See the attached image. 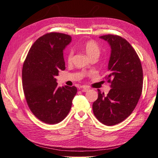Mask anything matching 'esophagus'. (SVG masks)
Instances as JSON below:
<instances>
[{
	"mask_svg": "<svg viewBox=\"0 0 158 158\" xmlns=\"http://www.w3.org/2000/svg\"><path fill=\"white\" fill-rule=\"evenodd\" d=\"M89 89L88 88H87V87H84V88H83V89H81V92H88Z\"/></svg>",
	"mask_w": 158,
	"mask_h": 158,
	"instance_id": "1",
	"label": "esophagus"
}]
</instances>
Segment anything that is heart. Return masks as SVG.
I'll return each instance as SVG.
<instances>
[{
    "label": "heart",
    "mask_w": 158,
    "mask_h": 158,
    "mask_svg": "<svg viewBox=\"0 0 158 158\" xmlns=\"http://www.w3.org/2000/svg\"><path fill=\"white\" fill-rule=\"evenodd\" d=\"M81 49L85 52L87 55L88 56L89 58H98L100 53V48L99 45L94 41H88L85 43H83L81 45ZM74 55V51L73 49H70L68 52L66 56V60L67 62L69 63H70L72 62L73 58Z\"/></svg>",
    "instance_id": "1"
}]
</instances>
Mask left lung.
Here are the masks:
<instances>
[{
    "instance_id": "8db88e82",
    "label": "left lung",
    "mask_w": 158,
    "mask_h": 158,
    "mask_svg": "<svg viewBox=\"0 0 158 158\" xmlns=\"http://www.w3.org/2000/svg\"><path fill=\"white\" fill-rule=\"evenodd\" d=\"M100 38L108 42L111 49L106 77L111 89L106 96L98 89L93 112L100 122L113 126L123 122L135 109L142 93L143 69L135 50L126 39L113 35Z\"/></svg>"
}]
</instances>
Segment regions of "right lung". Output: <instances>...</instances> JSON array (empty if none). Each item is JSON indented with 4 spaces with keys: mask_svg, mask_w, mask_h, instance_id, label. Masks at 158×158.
<instances>
[{
    "mask_svg": "<svg viewBox=\"0 0 158 158\" xmlns=\"http://www.w3.org/2000/svg\"><path fill=\"white\" fill-rule=\"evenodd\" d=\"M68 35L50 32L30 49L22 68V86L28 105L41 122L56 124L68 115L76 87H58L56 76L64 70L63 51L71 42Z\"/></svg>",
    "mask_w": 158,
    "mask_h": 158,
    "instance_id": "add662e5",
    "label": "right lung"
}]
</instances>
